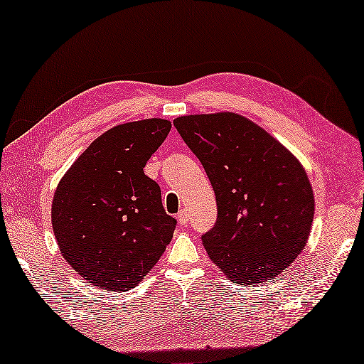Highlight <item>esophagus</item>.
Here are the masks:
<instances>
[{
    "label": "esophagus",
    "instance_id": "34e87169",
    "mask_svg": "<svg viewBox=\"0 0 364 364\" xmlns=\"http://www.w3.org/2000/svg\"><path fill=\"white\" fill-rule=\"evenodd\" d=\"M178 222H180L181 225H188L189 223V213H188V210H180V213H178Z\"/></svg>",
    "mask_w": 364,
    "mask_h": 364
}]
</instances>
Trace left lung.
I'll return each instance as SVG.
<instances>
[{
	"label": "left lung",
	"instance_id": "1",
	"mask_svg": "<svg viewBox=\"0 0 364 364\" xmlns=\"http://www.w3.org/2000/svg\"><path fill=\"white\" fill-rule=\"evenodd\" d=\"M173 124L215 193L217 222L203 235L212 261L238 285L284 272L313 225L314 196L301 164L240 114H189Z\"/></svg>",
	"mask_w": 364,
	"mask_h": 364
}]
</instances>
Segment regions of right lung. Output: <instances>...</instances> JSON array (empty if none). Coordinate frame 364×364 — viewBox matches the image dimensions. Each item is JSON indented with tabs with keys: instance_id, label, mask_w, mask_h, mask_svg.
<instances>
[{
	"instance_id": "add662e5",
	"label": "right lung",
	"mask_w": 364,
	"mask_h": 364,
	"mask_svg": "<svg viewBox=\"0 0 364 364\" xmlns=\"http://www.w3.org/2000/svg\"><path fill=\"white\" fill-rule=\"evenodd\" d=\"M170 129L159 118L119 124L97 137L58 184L51 207L58 246L89 284L129 290L171 241L176 220L144 173Z\"/></svg>"
}]
</instances>
